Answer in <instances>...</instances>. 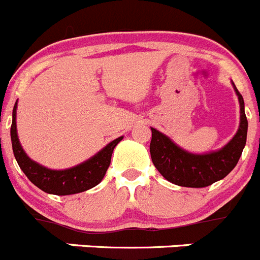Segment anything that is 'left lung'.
Instances as JSON below:
<instances>
[{"instance_id":"1","label":"left lung","mask_w":260,"mask_h":260,"mask_svg":"<svg viewBox=\"0 0 260 260\" xmlns=\"http://www.w3.org/2000/svg\"><path fill=\"white\" fill-rule=\"evenodd\" d=\"M234 88L240 103V127L231 141L217 151L192 154L177 146L168 136L151 128V160L167 181L182 187H207L224 178L236 167L246 144L247 119L244 99L235 84Z\"/></svg>"}]
</instances>
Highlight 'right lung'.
<instances>
[{
	"mask_svg": "<svg viewBox=\"0 0 260 260\" xmlns=\"http://www.w3.org/2000/svg\"><path fill=\"white\" fill-rule=\"evenodd\" d=\"M16 108H18V103H15V106H14L13 123H11V131H10L14 156L21 171L33 185L47 193L64 196L83 192L94 187L103 181L110 166L114 147L122 141L123 137H118L111 141L101 151L79 166L64 169V171H53L33 161L21 147L18 138V131H16Z\"/></svg>",
	"mask_w": 260,
	"mask_h": 260,
	"instance_id": "obj_1",
	"label": "right lung"
}]
</instances>
